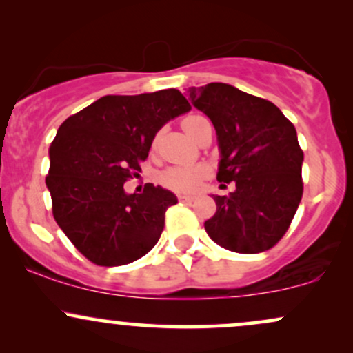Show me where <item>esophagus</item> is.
<instances>
[{
	"label": "esophagus",
	"instance_id": "34e87169",
	"mask_svg": "<svg viewBox=\"0 0 353 353\" xmlns=\"http://www.w3.org/2000/svg\"><path fill=\"white\" fill-rule=\"evenodd\" d=\"M177 199H179L181 202H185V204H190V202L196 201V197H194V196H185V194H179V196H177Z\"/></svg>",
	"mask_w": 353,
	"mask_h": 353
}]
</instances>
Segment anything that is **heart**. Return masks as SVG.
<instances>
[{
    "mask_svg": "<svg viewBox=\"0 0 353 353\" xmlns=\"http://www.w3.org/2000/svg\"><path fill=\"white\" fill-rule=\"evenodd\" d=\"M205 119L201 114H189L182 119V128L190 134L192 128L199 121ZM209 169L205 165H172L164 169L159 176V182L164 188L174 190V192H194L201 188L202 181L208 177Z\"/></svg>",
    "mask_w": 353,
    "mask_h": 353,
    "instance_id": "1",
    "label": "heart"
}]
</instances>
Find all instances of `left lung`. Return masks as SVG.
Returning <instances> with one entry per match:
<instances>
[{
	"label": "left lung",
	"instance_id": "1",
	"mask_svg": "<svg viewBox=\"0 0 353 353\" xmlns=\"http://www.w3.org/2000/svg\"><path fill=\"white\" fill-rule=\"evenodd\" d=\"M189 99L216 128L217 181L236 182L230 196H214L217 210L204 222L205 232L232 252L272 249L290 228L303 192V151L294 124L274 103L230 84L190 88Z\"/></svg>",
	"mask_w": 353,
	"mask_h": 353
}]
</instances>
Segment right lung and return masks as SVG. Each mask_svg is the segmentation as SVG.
I'll list each match as a JSON object with an SVG mask.
<instances>
[{"mask_svg": "<svg viewBox=\"0 0 353 353\" xmlns=\"http://www.w3.org/2000/svg\"><path fill=\"white\" fill-rule=\"evenodd\" d=\"M190 109L177 89L104 96L59 125L50 148L46 185L58 225L92 264L124 265L159 241L177 197L161 185L125 194L156 132Z\"/></svg>", "mask_w": 353, "mask_h": 353, "instance_id": "obj_1", "label": "right lung"}]
</instances>
